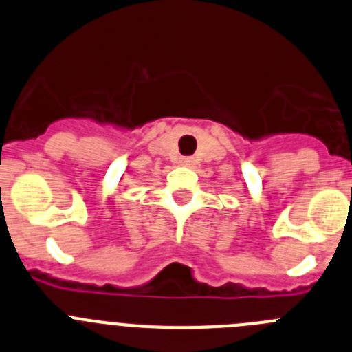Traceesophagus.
<instances>
[{
  "instance_id": "1",
  "label": "esophagus",
  "mask_w": 352,
  "mask_h": 352,
  "mask_svg": "<svg viewBox=\"0 0 352 352\" xmlns=\"http://www.w3.org/2000/svg\"><path fill=\"white\" fill-rule=\"evenodd\" d=\"M180 163L184 164V166H189V164L193 163V161H191V159H189V157H182V159H180Z\"/></svg>"
}]
</instances>
